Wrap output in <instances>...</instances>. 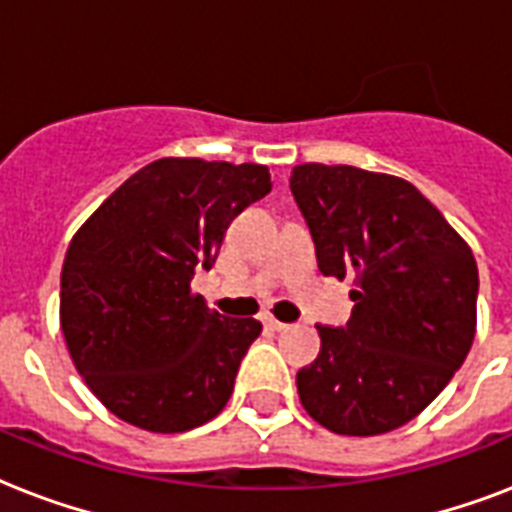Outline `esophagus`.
Segmentation results:
<instances>
[{
  "mask_svg": "<svg viewBox=\"0 0 512 512\" xmlns=\"http://www.w3.org/2000/svg\"><path fill=\"white\" fill-rule=\"evenodd\" d=\"M263 324L268 329H273V332H284V329H289V324H284V321H279L276 316H265Z\"/></svg>",
  "mask_w": 512,
  "mask_h": 512,
  "instance_id": "obj_1",
  "label": "esophagus"
}]
</instances>
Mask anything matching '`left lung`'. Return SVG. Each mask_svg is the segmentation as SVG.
<instances>
[{
  "label": "left lung",
  "instance_id": "8db88e82",
  "mask_svg": "<svg viewBox=\"0 0 512 512\" xmlns=\"http://www.w3.org/2000/svg\"><path fill=\"white\" fill-rule=\"evenodd\" d=\"M289 188L319 271L356 287L348 324L316 327L321 350L297 372L300 404L340 436L401 428L449 385L473 345L476 257L401 177L300 164Z\"/></svg>",
  "mask_w": 512,
  "mask_h": 512
}]
</instances>
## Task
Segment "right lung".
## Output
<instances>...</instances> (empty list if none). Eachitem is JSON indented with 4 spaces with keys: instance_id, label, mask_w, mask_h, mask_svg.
<instances>
[{
    "instance_id": "1",
    "label": "right lung",
    "mask_w": 512,
    "mask_h": 512,
    "mask_svg": "<svg viewBox=\"0 0 512 512\" xmlns=\"http://www.w3.org/2000/svg\"><path fill=\"white\" fill-rule=\"evenodd\" d=\"M271 191L263 164L159 159L124 180L68 244L60 329L76 372L119 420L185 433L223 412L257 319L193 295L241 209Z\"/></svg>"
}]
</instances>
